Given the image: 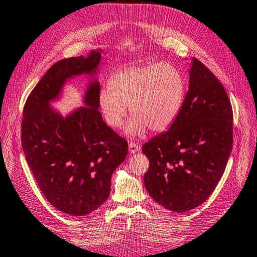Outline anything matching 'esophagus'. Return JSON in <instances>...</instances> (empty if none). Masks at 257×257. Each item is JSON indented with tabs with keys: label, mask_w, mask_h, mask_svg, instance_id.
<instances>
[{
	"label": "esophagus",
	"mask_w": 257,
	"mask_h": 257,
	"mask_svg": "<svg viewBox=\"0 0 257 257\" xmlns=\"http://www.w3.org/2000/svg\"><path fill=\"white\" fill-rule=\"evenodd\" d=\"M139 150H140V146L138 144H136V143H130L129 144V153L132 155L138 153Z\"/></svg>",
	"instance_id": "obj_1"
}]
</instances>
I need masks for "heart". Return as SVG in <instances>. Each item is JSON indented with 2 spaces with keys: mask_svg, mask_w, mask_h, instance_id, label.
<instances>
[{
  "mask_svg": "<svg viewBox=\"0 0 257 257\" xmlns=\"http://www.w3.org/2000/svg\"><path fill=\"white\" fill-rule=\"evenodd\" d=\"M186 93L182 72L168 62L129 65L115 72L109 88L98 93V107L111 128H121L128 108L134 118L125 134L142 136L146 129L159 133L168 129L178 117Z\"/></svg>",
  "mask_w": 257,
  "mask_h": 257,
  "instance_id": "b5f03b06",
  "label": "heart"
}]
</instances>
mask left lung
Masks as SVG:
<instances>
[{"mask_svg": "<svg viewBox=\"0 0 257 257\" xmlns=\"http://www.w3.org/2000/svg\"><path fill=\"white\" fill-rule=\"evenodd\" d=\"M189 87L178 117L167 132L143 146L149 159L146 189L175 213L197 207L222 178L233 147V110L218 79L190 62Z\"/></svg>", "mask_w": 257, "mask_h": 257, "instance_id": "obj_1", "label": "left lung"}]
</instances>
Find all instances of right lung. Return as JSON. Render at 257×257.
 Instances as JSON below:
<instances>
[{
    "instance_id": "1",
    "label": "right lung",
    "mask_w": 257,
    "mask_h": 257,
    "mask_svg": "<svg viewBox=\"0 0 257 257\" xmlns=\"http://www.w3.org/2000/svg\"><path fill=\"white\" fill-rule=\"evenodd\" d=\"M102 50L64 59L50 68L27 99L22 148L40 190L61 212L83 216L109 197L111 176L125 159L128 145L102 120L97 74ZM92 78L83 107L63 117L51 105L69 79Z\"/></svg>"
}]
</instances>
